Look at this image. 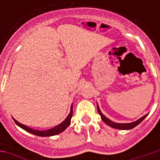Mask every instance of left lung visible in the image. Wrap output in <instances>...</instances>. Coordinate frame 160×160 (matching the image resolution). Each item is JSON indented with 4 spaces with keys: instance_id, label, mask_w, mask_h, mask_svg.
Wrapping results in <instances>:
<instances>
[{
    "instance_id": "left-lung-1",
    "label": "left lung",
    "mask_w": 160,
    "mask_h": 160,
    "mask_svg": "<svg viewBox=\"0 0 160 160\" xmlns=\"http://www.w3.org/2000/svg\"><path fill=\"white\" fill-rule=\"evenodd\" d=\"M98 113L101 116V118H102V120L104 121L105 123L109 125V126H111V128H118V129H131V128H133L135 126H137L138 124L141 122L142 121L144 120L146 117L148 116V114L145 115L144 117H142L141 118H140L139 120L135 121L134 122H130V123H118V122H112L110 119H108L107 118H105L104 115L102 114V112L99 110V108L98 106Z\"/></svg>"
}]
</instances>
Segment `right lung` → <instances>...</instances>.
I'll return each instance as SVG.
<instances>
[{"mask_svg":"<svg viewBox=\"0 0 160 160\" xmlns=\"http://www.w3.org/2000/svg\"><path fill=\"white\" fill-rule=\"evenodd\" d=\"M73 106H71V111H70L69 115L68 116V118L63 121L62 123H60L59 125H57L56 127L52 128L50 129H48V130H36V129H32L31 128L27 127L24 124L19 123V122H17L15 119H13V121L15 122V123L19 126L20 128H22L23 129H25L27 132H29L31 134H35V135H38V136H51V135H56L57 134H60L62 133V131H64L70 125V122H71V118H72V116H73Z\"/></svg>","mask_w":160,"mask_h":160,"instance_id":"right-lung-1","label":"right lung"}]
</instances>
